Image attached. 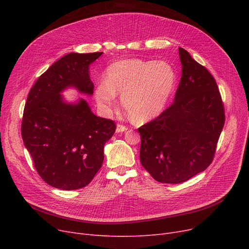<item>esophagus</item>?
<instances>
[{"label": "esophagus", "instance_id": "34e87169", "mask_svg": "<svg viewBox=\"0 0 249 249\" xmlns=\"http://www.w3.org/2000/svg\"><path fill=\"white\" fill-rule=\"evenodd\" d=\"M128 129V127H126L125 125H122V124H118L117 125V128H116V132H124L126 131V130Z\"/></svg>", "mask_w": 249, "mask_h": 249}]
</instances>
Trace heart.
I'll list each match as a JSON object with an SVG mask.
<instances>
[{
	"label": "heart",
	"mask_w": 249,
	"mask_h": 249,
	"mask_svg": "<svg viewBox=\"0 0 249 249\" xmlns=\"http://www.w3.org/2000/svg\"><path fill=\"white\" fill-rule=\"evenodd\" d=\"M177 85V72L166 61L128 59L113 63L107 81L97 88L98 104L105 110L115 106L116 93L122 95V104L136 122H147L166 107Z\"/></svg>",
	"instance_id": "heart-1"
}]
</instances>
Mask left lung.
Instances as JSON below:
<instances>
[{
    "label": "left lung",
    "instance_id": "1",
    "mask_svg": "<svg viewBox=\"0 0 249 249\" xmlns=\"http://www.w3.org/2000/svg\"><path fill=\"white\" fill-rule=\"evenodd\" d=\"M178 52L182 68L174 103L138 128L140 162L165 184L187 181L212 163L225 123L215 78L187 50Z\"/></svg>",
    "mask_w": 249,
    "mask_h": 249
}]
</instances>
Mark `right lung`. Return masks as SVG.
Returning a JSON list of instances; mask_svg holds the SVG:
<instances>
[{
    "label": "right lung",
    "mask_w": 249,
    "mask_h": 249,
    "mask_svg": "<svg viewBox=\"0 0 249 249\" xmlns=\"http://www.w3.org/2000/svg\"><path fill=\"white\" fill-rule=\"evenodd\" d=\"M102 53L64 55L39 76L25 103L23 142L38 175L53 188L89 185L103 164L105 143L116 131L115 122L91 113L85 100L67 104L60 95L68 87L93 94L89 67Z\"/></svg>",
    "instance_id": "add662e5"
}]
</instances>
